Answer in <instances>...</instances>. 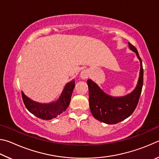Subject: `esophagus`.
<instances>
[{
  "label": "esophagus",
  "instance_id": "esophagus-1",
  "mask_svg": "<svg viewBox=\"0 0 159 159\" xmlns=\"http://www.w3.org/2000/svg\"><path fill=\"white\" fill-rule=\"evenodd\" d=\"M88 75H89V72H88V70H83V71H81V73H80V77L83 79H85L88 78Z\"/></svg>",
  "mask_w": 159,
  "mask_h": 159
}]
</instances>
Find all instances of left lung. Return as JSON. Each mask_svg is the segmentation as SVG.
Listing matches in <instances>:
<instances>
[{
	"mask_svg": "<svg viewBox=\"0 0 159 159\" xmlns=\"http://www.w3.org/2000/svg\"><path fill=\"white\" fill-rule=\"evenodd\" d=\"M128 45L140 61L138 82L133 92L125 96L112 97L104 93L92 80H87L91 113L96 119L107 124H116L130 116L138 105L142 93L144 74L142 60L136 48L130 43Z\"/></svg>",
	"mask_w": 159,
	"mask_h": 159,
	"instance_id": "left-lung-1",
	"label": "left lung"
}]
</instances>
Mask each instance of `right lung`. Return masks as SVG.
I'll return each instance as SVG.
<instances>
[{
	"instance_id": "1",
	"label": "right lung",
	"mask_w": 159,
	"mask_h": 159,
	"mask_svg": "<svg viewBox=\"0 0 159 159\" xmlns=\"http://www.w3.org/2000/svg\"><path fill=\"white\" fill-rule=\"evenodd\" d=\"M74 86L75 80H72L65 85L57 101L48 104H42L33 101L26 97L23 92H21V96L26 108L29 112L41 119L51 120L66 111L68 108Z\"/></svg>"
}]
</instances>
